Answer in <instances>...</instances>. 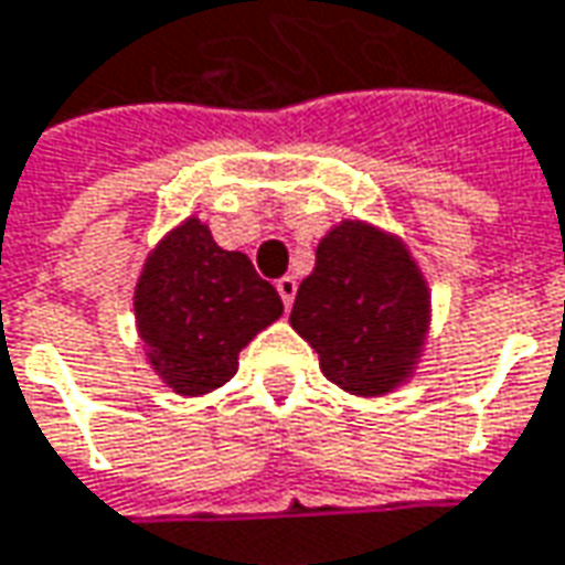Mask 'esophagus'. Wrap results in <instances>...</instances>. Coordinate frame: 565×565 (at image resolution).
<instances>
[{
  "label": "esophagus",
  "mask_w": 565,
  "mask_h": 565,
  "mask_svg": "<svg viewBox=\"0 0 565 565\" xmlns=\"http://www.w3.org/2000/svg\"><path fill=\"white\" fill-rule=\"evenodd\" d=\"M276 291H279L282 305H286V310H289L291 301H295V291H298V282H295V276H282V279L276 282Z\"/></svg>",
  "instance_id": "esophagus-1"
}]
</instances>
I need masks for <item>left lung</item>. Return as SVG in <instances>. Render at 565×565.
<instances>
[{
	"mask_svg": "<svg viewBox=\"0 0 565 565\" xmlns=\"http://www.w3.org/2000/svg\"><path fill=\"white\" fill-rule=\"evenodd\" d=\"M289 323L320 354L332 385L358 397L392 395L419 370L433 289L397 233L344 217L320 238Z\"/></svg>",
	"mask_w": 565,
	"mask_h": 565,
	"instance_id": "left-lung-1",
	"label": "left lung"
}]
</instances>
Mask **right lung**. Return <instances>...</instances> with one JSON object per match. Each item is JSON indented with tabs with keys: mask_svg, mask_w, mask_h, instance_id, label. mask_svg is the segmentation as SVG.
I'll use <instances>...</instances> for the list:
<instances>
[{
	"mask_svg": "<svg viewBox=\"0 0 565 565\" xmlns=\"http://www.w3.org/2000/svg\"><path fill=\"white\" fill-rule=\"evenodd\" d=\"M132 317L151 373L177 395L202 397L236 376L238 351L282 317V301L248 255L221 248L189 214L142 260Z\"/></svg>",
	"mask_w": 565,
	"mask_h": 565,
	"instance_id": "right-lung-1",
	"label": "right lung"
}]
</instances>
